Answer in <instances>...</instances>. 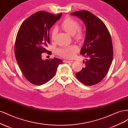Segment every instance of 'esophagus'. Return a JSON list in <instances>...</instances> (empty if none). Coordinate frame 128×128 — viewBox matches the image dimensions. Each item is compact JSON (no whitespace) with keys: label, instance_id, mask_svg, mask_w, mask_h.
Listing matches in <instances>:
<instances>
[{"label":"esophagus","instance_id":"1","mask_svg":"<svg viewBox=\"0 0 128 128\" xmlns=\"http://www.w3.org/2000/svg\"><path fill=\"white\" fill-rule=\"evenodd\" d=\"M73 61H68V60H64V63H70V62H72Z\"/></svg>","mask_w":128,"mask_h":128}]
</instances>
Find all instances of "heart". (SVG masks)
Masks as SVG:
<instances>
[{"mask_svg":"<svg viewBox=\"0 0 128 128\" xmlns=\"http://www.w3.org/2000/svg\"><path fill=\"white\" fill-rule=\"evenodd\" d=\"M61 26L68 34L73 36L77 40H82L83 38V33L81 29L79 28V24L77 21L71 18H67L61 23ZM57 33V29L53 28L51 32V38L53 40ZM78 48L76 45L69 46H63L58 48L56 53L59 56L67 59H71L74 56L75 53L78 51Z\"/></svg>","mask_w":128,"mask_h":128,"instance_id":"obj_1","label":"heart"}]
</instances>
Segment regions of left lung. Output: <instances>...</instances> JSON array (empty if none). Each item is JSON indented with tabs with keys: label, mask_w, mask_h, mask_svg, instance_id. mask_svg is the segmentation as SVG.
<instances>
[{
	"label": "left lung",
	"mask_w": 128,
	"mask_h": 128,
	"mask_svg": "<svg viewBox=\"0 0 128 128\" xmlns=\"http://www.w3.org/2000/svg\"><path fill=\"white\" fill-rule=\"evenodd\" d=\"M82 20L86 34L80 53L88 58L85 67L76 74L80 82L91 86L101 81L109 70L113 58V45L110 34L104 23L86 10L71 14Z\"/></svg>",
	"instance_id": "1"
}]
</instances>
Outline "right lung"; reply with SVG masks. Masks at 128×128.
<instances>
[{
  "label": "right lung",
  "mask_w": 128,
  "mask_h": 128,
  "mask_svg": "<svg viewBox=\"0 0 128 128\" xmlns=\"http://www.w3.org/2000/svg\"><path fill=\"white\" fill-rule=\"evenodd\" d=\"M62 13L54 15L39 11L22 23L18 29L15 44L17 62L26 80L40 86L55 75L58 67L62 63L54 58L43 60L42 53L47 51L50 42V28L60 18Z\"/></svg>",
  "instance_id": "add662e5"
}]
</instances>
